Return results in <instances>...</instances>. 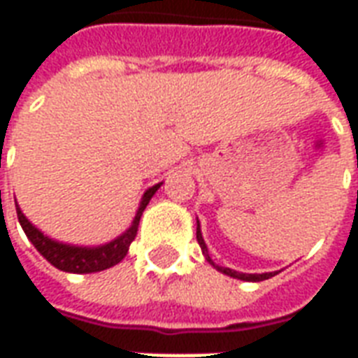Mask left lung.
<instances>
[{
  "label": "left lung",
  "instance_id": "8db88e82",
  "mask_svg": "<svg viewBox=\"0 0 358 358\" xmlns=\"http://www.w3.org/2000/svg\"><path fill=\"white\" fill-rule=\"evenodd\" d=\"M197 241H199V248H201L203 255H205V259H207V263L213 264L218 272H222V274H226V276L238 278V280H245V282H261V280H268V278L276 276V272H264V274H243V272H238V270L226 268V266H218V264H215V261H213L209 255V249H207V245H205V240H203L201 228H199V220H197Z\"/></svg>",
  "mask_w": 358,
  "mask_h": 358
}]
</instances>
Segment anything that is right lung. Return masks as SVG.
Masks as SVG:
<instances>
[{
  "instance_id": "1",
  "label": "right lung",
  "mask_w": 358,
  "mask_h": 358,
  "mask_svg": "<svg viewBox=\"0 0 358 358\" xmlns=\"http://www.w3.org/2000/svg\"><path fill=\"white\" fill-rule=\"evenodd\" d=\"M161 187V184H155L153 187H149L148 192L141 197L140 207H138V213L132 220V226L126 230L124 234H120L118 238H115L109 243H103V245H95V248H82V245H69V243H63V241H55L43 236V232H40L30 220H28L22 210L17 205V217H19V222L22 226V230L28 236V240L32 241L40 255H43V259H48L55 268L63 270V272H73V274H90V272H99V270L110 268L118 264L128 253V248L130 243L136 238L138 234V226H140V218L143 215V209L148 207V203L151 201V197L155 195V192Z\"/></svg>"
}]
</instances>
